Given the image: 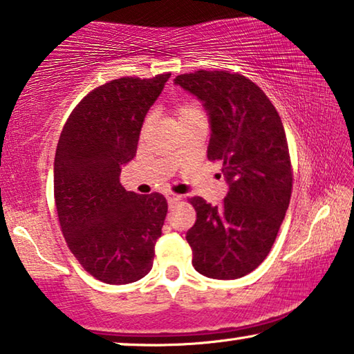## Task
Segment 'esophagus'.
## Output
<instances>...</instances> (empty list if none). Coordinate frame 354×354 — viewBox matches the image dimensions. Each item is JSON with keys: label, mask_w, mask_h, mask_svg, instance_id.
Returning <instances> with one entry per match:
<instances>
[{"label": "esophagus", "mask_w": 354, "mask_h": 354, "mask_svg": "<svg viewBox=\"0 0 354 354\" xmlns=\"http://www.w3.org/2000/svg\"><path fill=\"white\" fill-rule=\"evenodd\" d=\"M165 197H167L168 205H175L179 200H181V195H176V194H167Z\"/></svg>", "instance_id": "obj_1"}]
</instances>
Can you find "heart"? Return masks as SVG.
<instances>
[{"mask_svg":"<svg viewBox=\"0 0 354 354\" xmlns=\"http://www.w3.org/2000/svg\"><path fill=\"white\" fill-rule=\"evenodd\" d=\"M195 111H201L197 105L195 104H183L181 106H179V109L176 110V115H178V120L179 118H183V116H186V115H189V113H195ZM149 126V120L145 122V129H147Z\"/></svg>","mask_w":354,"mask_h":354,"instance_id":"obj_1","label":"heart"}]
</instances>
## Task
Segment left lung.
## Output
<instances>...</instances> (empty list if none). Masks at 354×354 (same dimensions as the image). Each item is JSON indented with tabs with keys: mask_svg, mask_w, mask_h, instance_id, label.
<instances>
[{
	"mask_svg": "<svg viewBox=\"0 0 354 354\" xmlns=\"http://www.w3.org/2000/svg\"><path fill=\"white\" fill-rule=\"evenodd\" d=\"M197 97L211 127L207 159L222 162L228 194L221 206L190 198L197 222L186 233L192 265L206 277H243L261 265L291 197V165L282 120L249 78L197 71L175 78Z\"/></svg>",
	"mask_w": 354,
	"mask_h": 354,
	"instance_id": "1",
	"label": "left lung"
}]
</instances>
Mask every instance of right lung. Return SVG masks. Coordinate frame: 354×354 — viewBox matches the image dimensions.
Wrapping results in <instances>:
<instances>
[{"instance_id": "add662e5", "label": "right lung", "mask_w": 354, "mask_h": 354, "mask_svg": "<svg viewBox=\"0 0 354 354\" xmlns=\"http://www.w3.org/2000/svg\"><path fill=\"white\" fill-rule=\"evenodd\" d=\"M168 78L122 77L96 88L75 106L58 140L53 186L61 232L80 265L105 283L137 282L153 268L167 200L157 192H127L120 175Z\"/></svg>"}]
</instances>
